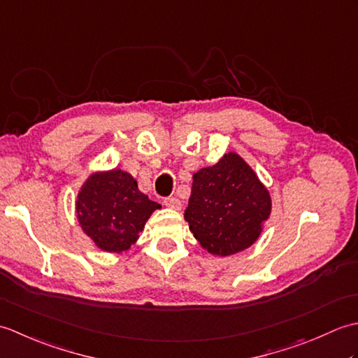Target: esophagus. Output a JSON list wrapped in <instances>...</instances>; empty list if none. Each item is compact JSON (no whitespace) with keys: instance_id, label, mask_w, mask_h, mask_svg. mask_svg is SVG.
<instances>
[{"instance_id":"esophagus-1","label":"esophagus","mask_w":358,"mask_h":358,"mask_svg":"<svg viewBox=\"0 0 358 358\" xmlns=\"http://www.w3.org/2000/svg\"><path fill=\"white\" fill-rule=\"evenodd\" d=\"M164 204L167 208L175 209V210L181 209V201L178 199H175V196H167V199H164Z\"/></svg>"}]
</instances>
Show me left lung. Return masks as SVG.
<instances>
[{"label": "left lung", "instance_id": "1", "mask_svg": "<svg viewBox=\"0 0 358 358\" xmlns=\"http://www.w3.org/2000/svg\"><path fill=\"white\" fill-rule=\"evenodd\" d=\"M271 210L268 187L237 152H227L192 175L185 220L204 250L229 257L254 245Z\"/></svg>", "mask_w": 358, "mask_h": 358}]
</instances>
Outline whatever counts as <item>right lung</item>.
<instances>
[{
	"instance_id": "right-lung-1",
	"label": "right lung",
	"mask_w": 358,
	"mask_h": 358,
	"mask_svg": "<svg viewBox=\"0 0 358 358\" xmlns=\"http://www.w3.org/2000/svg\"><path fill=\"white\" fill-rule=\"evenodd\" d=\"M157 209L162 204L149 200L132 175L118 167L90 173L75 201L83 232L109 254L131 249Z\"/></svg>"
}]
</instances>
